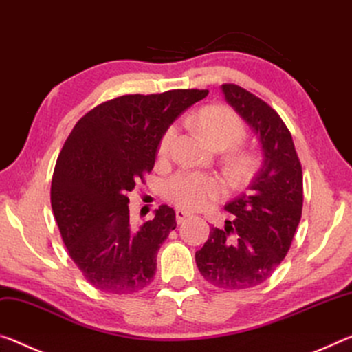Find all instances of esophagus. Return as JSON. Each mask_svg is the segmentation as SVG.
I'll return each mask as SVG.
<instances>
[{"label":"esophagus","mask_w":352,"mask_h":352,"mask_svg":"<svg viewBox=\"0 0 352 352\" xmlns=\"http://www.w3.org/2000/svg\"><path fill=\"white\" fill-rule=\"evenodd\" d=\"M189 214H191V213H188V211H185V210H177L175 211V216H177L178 224H182V222L185 221Z\"/></svg>","instance_id":"esophagus-1"}]
</instances>
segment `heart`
Instances as JSON below:
<instances>
[{"label": "heart", "instance_id": "obj_1", "mask_svg": "<svg viewBox=\"0 0 352 352\" xmlns=\"http://www.w3.org/2000/svg\"><path fill=\"white\" fill-rule=\"evenodd\" d=\"M194 124L216 148H233L248 135L244 120L227 106H205L192 117ZM178 133L177 125H169L158 144L160 160H166ZM256 164L250 152H238L232 156L230 166L238 177H246ZM163 192L167 200L185 210H202L211 202L226 196V183L211 174L199 170H178L164 182Z\"/></svg>", "mask_w": 352, "mask_h": 352}]
</instances>
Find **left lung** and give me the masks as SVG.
<instances>
[{
  "label": "left lung",
  "mask_w": 352,
  "mask_h": 352,
  "mask_svg": "<svg viewBox=\"0 0 352 352\" xmlns=\"http://www.w3.org/2000/svg\"><path fill=\"white\" fill-rule=\"evenodd\" d=\"M227 102L254 128L265 163L249 191L226 205L224 228L211 227L196 263L206 282L221 289L263 283L285 258L302 216V166L292 133L265 100L226 82Z\"/></svg>",
  "instance_id": "obj_1"
}]
</instances>
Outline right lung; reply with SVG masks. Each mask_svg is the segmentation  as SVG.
<instances>
[{
    "label": "right lung",
    "instance_id": "obj_1",
    "mask_svg": "<svg viewBox=\"0 0 352 352\" xmlns=\"http://www.w3.org/2000/svg\"><path fill=\"white\" fill-rule=\"evenodd\" d=\"M206 89L130 94L76 122L56 161L52 208L70 258L92 287L133 294L153 280L156 254L177 226L167 205L135 227L128 192L155 166L160 139Z\"/></svg>",
    "mask_w": 352,
    "mask_h": 352
}]
</instances>
